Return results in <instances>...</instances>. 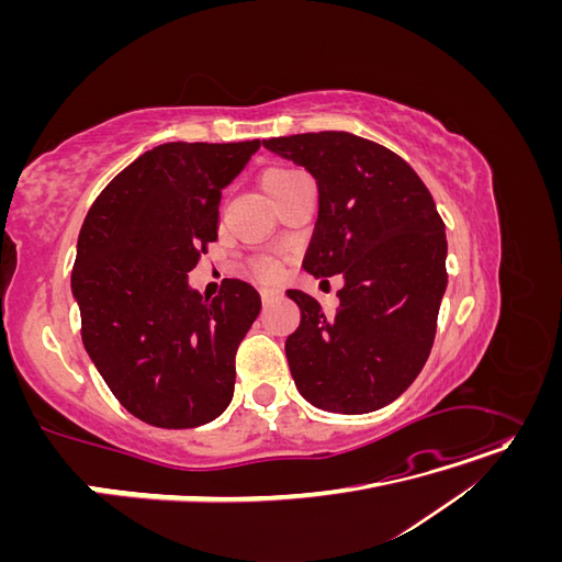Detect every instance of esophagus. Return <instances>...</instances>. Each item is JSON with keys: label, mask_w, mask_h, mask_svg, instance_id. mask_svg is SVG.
Returning a JSON list of instances; mask_svg holds the SVG:
<instances>
[{"label": "esophagus", "mask_w": 562, "mask_h": 562, "mask_svg": "<svg viewBox=\"0 0 562 562\" xmlns=\"http://www.w3.org/2000/svg\"><path fill=\"white\" fill-rule=\"evenodd\" d=\"M260 295H262V302L267 304V302H274L281 293L277 291V288H267V285H265V288H260Z\"/></svg>", "instance_id": "esophagus-1"}]
</instances>
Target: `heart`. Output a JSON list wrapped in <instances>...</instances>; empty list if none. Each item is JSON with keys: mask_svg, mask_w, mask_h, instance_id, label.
Returning a JSON list of instances; mask_svg holds the SVG:
<instances>
[{"mask_svg": "<svg viewBox=\"0 0 562 562\" xmlns=\"http://www.w3.org/2000/svg\"><path fill=\"white\" fill-rule=\"evenodd\" d=\"M302 178H307V176H304L302 171H297V168H293V166H271V168H267V171L262 173L260 184H262L265 194L271 201V199H277L283 190H288V187L295 184ZM255 271H258L260 279H271V277L277 274V267H274V262L262 260V262L255 265Z\"/></svg>", "mask_w": 562, "mask_h": 562, "instance_id": "heart-1", "label": "heart"}]
</instances>
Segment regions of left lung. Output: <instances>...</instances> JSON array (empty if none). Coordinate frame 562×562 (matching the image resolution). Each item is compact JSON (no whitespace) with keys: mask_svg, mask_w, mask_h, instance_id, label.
Returning a JSON list of instances; mask_svg holds the SVG:
<instances>
[{"mask_svg":"<svg viewBox=\"0 0 562 562\" xmlns=\"http://www.w3.org/2000/svg\"><path fill=\"white\" fill-rule=\"evenodd\" d=\"M262 145L316 180L318 217L302 269L345 279L335 314L285 291L300 307V328L285 339L295 386L321 411H380L429 359L448 285L443 220L419 176L378 143L321 131Z\"/></svg>","mask_w":562,"mask_h":562,"instance_id":"left-lung-1","label":"left lung"}]
</instances>
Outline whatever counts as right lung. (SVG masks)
Instances as JSON below:
<instances>
[{
  "mask_svg": "<svg viewBox=\"0 0 562 562\" xmlns=\"http://www.w3.org/2000/svg\"><path fill=\"white\" fill-rule=\"evenodd\" d=\"M258 149L159 145L105 187L81 225L72 297L83 349L116 401L151 427H201L234 396V353L260 293L232 279L203 297L187 271L217 239L220 194Z\"/></svg>",
  "mask_w": 562,
  "mask_h": 562,
  "instance_id": "1",
  "label": "right lung"
}]
</instances>
